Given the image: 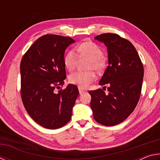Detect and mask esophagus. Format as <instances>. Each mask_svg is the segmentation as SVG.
Here are the masks:
<instances>
[{
  "mask_svg": "<svg viewBox=\"0 0 160 160\" xmlns=\"http://www.w3.org/2000/svg\"><path fill=\"white\" fill-rule=\"evenodd\" d=\"M78 90H79V92H80V94L84 93V92H87L86 90H85V89H83L82 88H78Z\"/></svg>",
  "mask_w": 160,
  "mask_h": 160,
  "instance_id": "34e87169",
  "label": "esophagus"
}]
</instances>
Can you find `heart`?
<instances>
[{
	"label": "heart",
	"instance_id": "b5f03b06",
	"mask_svg": "<svg viewBox=\"0 0 160 160\" xmlns=\"http://www.w3.org/2000/svg\"><path fill=\"white\" fill-rule=\"evenodd\" d=\"M77 53L70 50L64 58V63L69 70H74L79 62V59L88 58L87 63V71H76L70 75V82L80 88H86L96 80V75L94 70L102 71L106 66V61L103 57V51L99 46L92 41L82 42L76 47Z\"/></svg>",
	"mask_w": 160,
	"mask_h": 160
}]
</instances>
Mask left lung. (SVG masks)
Masks as SVG:
<instances>
[{
    "instance_id": "left-lung-1",
    "label": "left lung",
    "mask_w": 160,
    "mask_h": 160,
    "mask_svg": "<svg viewBox=\"0 0 160 160\" xmlns=\"http://www.w3.org/2000/svg\"><path fill=\"white\" fill-rule=\"evenodd\" d=\"M94 39L107 47L109 65L99 85H109V88L107 93L101 89L89 91L90 106L97 122L113 126L126 120L137 106L144 68L136 49L128 40L111 33L102 34Z\"/></svg>"
}]
</instances>
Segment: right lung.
Returning <instances> with one entry per match:
<instances>
[{
  "label": "right lung",
  "mask_w": 160,
  "mask_h": 160,
  "mask_svg": "<svg viewBox=\"0 0 160 160\" xmlns=\"http://www.w3.org/2000/svg\"><path fill=\"white\" fill-rule=\"evenodd\" d=\"M75 42L68 37L44 35L21 60L22 101L31 118L44 128H61L71 118L79 94L77 86L69 84L58 92L56 89H60L66 78L65 50Z\"/></svg>",
  "instance_id": "right-lung-1"
}]
</instances>
